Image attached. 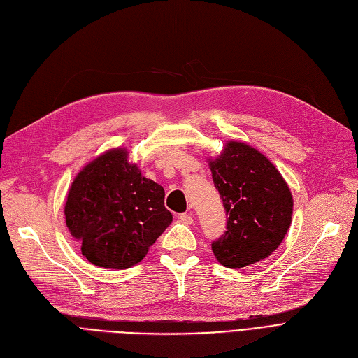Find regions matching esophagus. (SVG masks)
Segmentation results:
<instances>
[{
  "instance_id": "1",
  "label": "esophagus",
  "mask_w": 358,
  "mask_h": 358,
  "mask_svg": "<svg viewBox=\"0 0 358 358\" xmlns=\"http://www.w3.org/2000/svg\"><path fill=\"white\" fill-rule=\"evenodd\" d=\"M179 218L183 224H191L194 221V214L192 212H185V214H180Z\"/></svg>"
}]
</instances>
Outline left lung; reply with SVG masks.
Returning <instances> with one entry per match:
<instances>
[{"label":"left lung","instance_id":"8db88e82","mask_svg":"<svg viewBox=\"0 0 358 358\" xmlns=\"http://www.w3.org/2000/svg\"><path fill=\"white\" fill-rule=\"evenodd\" d=\"M209 167L229 217L224 235L212 243L217 260L238 269L268 257L292 221L294 200L283 176L265 155L239 141L226 143Z\"/></svg>","mask_w":358,"mask_h":358}]
</instances>
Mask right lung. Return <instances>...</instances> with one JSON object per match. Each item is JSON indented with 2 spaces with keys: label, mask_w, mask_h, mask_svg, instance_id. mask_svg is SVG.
Returning a JSON list of instances; mask_svg holds the SVG:
<instances>
[{
  "label": "right lung",
  "mask_w": 358,
  "mask_h": 358,
  "mask_svg": "<svg viewBox=\"0 0 358 358\" xmlns=\"http://www.w3.org/2000/svg\"><path fill=\"white\" fill-rule=\"evenodd\" d=\"M164 188L128 161L127 149L102 153L76 175L64 217L85 259L96 266L127 269L148 255L173 215Z\"/></svg>",
  "instance_id": "add662e5"
}]
</instances>
